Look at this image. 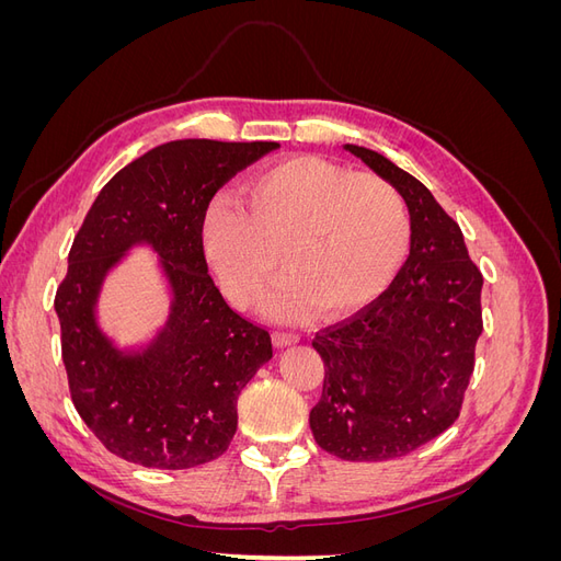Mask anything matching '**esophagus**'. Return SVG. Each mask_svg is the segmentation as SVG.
I'll return each instance as SVG.
<instances>
[{"label":"esophagus","mask_w":561,"mask_h":561,"mask_svg":"<svg viewBox=\"0 0 561 561\" xmlns=\"http://www.w3.org/2000/svg\"><path fill=\"white\" fill-rule=\"evenodd\" d=\"M274 342L276 346H290L299 342V334L297 332H285V330H276L274 332Z\"/></svg>","instance_id":"1"}]
</instances>
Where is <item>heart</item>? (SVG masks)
Masks as SVG:
<instances>
[{"instance_id":"b5f03b06","label":"heart","mask_w":561,"mask_h":561,"mask_svg":"<svg viewBox=\"0 0 561 561\" xmlns=\"http://www.w3.org/2000/svg\"><path fill=\"white\" fill-rule=\"evenodd\" d=\"M241 203L215 201L203 222L208 260L241 307L262 297L283 252L293 285L276 301L280 316L304 301L320 313L355 309L396 276L410 248V210L393 182L318 157L252 175Z\"/></svg>"}]
</instances>
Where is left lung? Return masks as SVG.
<instances>
[{"label": "left lung", "instance_id": "8db88e82", "mask_svg": "<svg viewBox=\"0 0 561 561\" xmlns=\"http://www.w3.org/2000/svg\"><path fill=\"white\" fill-rule=\"evenodd\" d=\"M346 149L398 186L412 245L375 301L316 332L325 379L309 423L318 447L344 461H388L431 443L461 414L482 334V274L426 186L377 151Z\"/></svg>", "mask_w": 561, "mask_h": 561}]
</instances>
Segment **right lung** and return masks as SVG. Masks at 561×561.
Masks as SVG:
<instances>
[{"label": "right lung", "mask_w": 561, "mask_h": 561, "mask_svg": "<svg viewBox=\"0 0 561 561\" xmlns=\"http://www.w3.org/2000/svg\"><path fill=\"white\" fill-rule=\"evenodd\" d=\"M278 142L173 140L122 168L98 194L56 293L62 363L83 423L112 454L182 470L225 454L236 400L274 348L266 328L236 313L208 274L203 222L213 196ZM162 254L174 313L147 350L124 354L96 330L106 271L130 245Z\"/></svg>", "instance_id": "add662e5"}]
</instances>
